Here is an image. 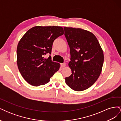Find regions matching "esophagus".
<instances>
[{"instance_id":"esophagus-1","label":"esophagus","mask_w":121,"mask_h":121,"mask_svg":"<svg viewBox=\"0 0 121 121\" xmlns=\"http://www.w3.org/2000/svg\"><path fill=\"white\" fill-rule=\"evenodd\" d=\"M60 66H61V68H64V67H65V63L60 64Z\"/></svg>"}]
</instances>
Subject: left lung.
<instances>
[{
	"label": "left lung",
	"mask_w": 121,
	"mask_h": 121,
	"mask_svg": "<svg viewBox=\"0 0 121 121\" xmlns=\"http://www.w3.org/2000/svg\"><path fill=\"white\" fill-rule=\"evenodd\" d=\"M65 36L70 48L72 70L65 83L77 91L86 90L99 76L104 61V53L95 35L80 28L64 27Z\"/></svg>",
	"instance_id": "1"
}]
</instances>
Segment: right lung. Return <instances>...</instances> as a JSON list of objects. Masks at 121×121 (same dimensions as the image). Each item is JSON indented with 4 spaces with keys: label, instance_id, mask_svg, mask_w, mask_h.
<instances>
[{
    "label": "right lung",
    "instance_id": "obj_1",
    "mask_svg": "<svg viewBox=\"0 0 121 121\" xmlns=\"http://www.w3.org/2000/svg\"><path fill=\"white\" fill-rule=\"evenodd\" d=\"M64 34L58 26H36L29 30L18 43L17 64L22 76L34 86L45 85L60 69V65L52 60L53 41Z\"/></svg>",
    "mask_w": 121,
    "mask_h": 121
}]
</instances>
